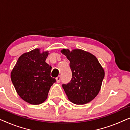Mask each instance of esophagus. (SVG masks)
Listing matches in <instances>:
<instances>
[{
  "instance_id": "1",
  "label": "esophagus",
  "mask_w": 130,
  "mask_h": 130,
  "mask_svg": "<svg viewBox=\"0 0 130 130\" xmlns=\"http://www.w3.org/2000/svg\"><path fill=\"white\" fill-rule=\"evenodd\" d=\"M60 80H61V76H58L57 77H56V82L57 83L60 82Z\"/></svg>"
}]
</instances>
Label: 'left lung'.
Returning <instances> with one entry per match:
<instances>
[{
  "mask_svg": "<svg viewBox=\"0 0 130 130\" xmlns=\"http://www.w3.org/2000/svg\"><path fill=\"white\" fill-rule=\"evenodd\" d=\"M70 61L72 72L71 81L62 85L69 100L83 105L93 100L99 93L105 76L104 69L97 58L81 49L61 50Z\"/></svg>",
  "mask_w": 130,
  "mask_h": 130,
  "instance_id": "8db88e82",
  "label": "left lung"
}]
</instances>
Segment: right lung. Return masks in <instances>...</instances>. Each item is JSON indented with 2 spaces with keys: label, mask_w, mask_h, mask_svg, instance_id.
I'll return each instance as SVG.
<instances>
[{
  "label": "right lung",
  "mask_w": 130,
  "mask_h": 130,
  "mask_svg": "<svg viewBox=\"0 0 130 130\" xmlns=\"http://www.w3.org/2000/svg\"><path fill=\"white\" fill-rule=\"evenodd\" d=\"M49 52L35 48L21 55L10 73L19 96L32 105H39L47 98L51 86L56 82L51 77V66L45 62Z\"/></svg>",
  "instance_id": "add662e5"
}]
</instances>
